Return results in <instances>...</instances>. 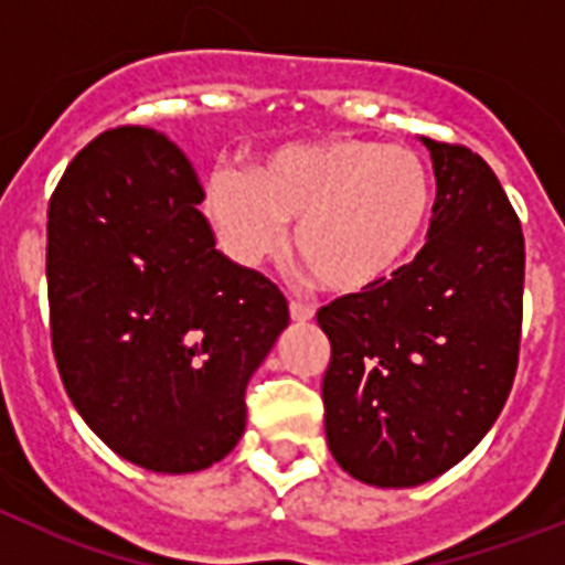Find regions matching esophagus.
I'll return each instance as SVG.
<instances>
[{
	"label": "esophagus",
	"instance_id": "esophagus-1",
	"mask_svg": "<svg viewBox=\"0 0 565 565\" xmlns=\"http://www.w3.org/2000/svg\"><path fill=\"white\" fill-rule=\"evenodd\" d=\"M288 311H291L294 322H311L313 319V308L306 306V302H299V299H291V302H288Z\"/></svg>",
	"mask_w": 565,
	"mask_h": 565
}]
</instances>
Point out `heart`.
<instances>
[{"mask_svg": "<svg viewBox=\"0 0 565 565\" xmlns=\"http://www.w3.org/2000/svg\"><path fill=\"white\" fill-rule=\"evenodd\" d=\"M436 181L418 152L367 138L286 143L248 174L217 169L206 214L234 259L277 257L297 221L294 248L331 291L359 297L404 271L430 234Z\"/></svg>", "mask_w": 565, "mask_h": 565, "instance_id": "obj_1", "label": "heart"}]
</instances>
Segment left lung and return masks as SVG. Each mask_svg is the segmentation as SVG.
Listing matches in <instances>:
<instances>
[{"mask_svg": "<svg viewBox=\"0 0 565 565\" xmlns=\"http://www.w3.org/2000/svg\"><path fill=\"white\" fill-rule=\"evenodd\" d=\"M436 172L430 234L387 286L319 308L331 339L326 436L344 472L418 487L495 424L518 371L523 228L481 154L424 138Z\"/></svg>", "mask_w": 565, "mask_h": 565, "instance_id": "8db88e82", "label": "left lung"}]
</instances>
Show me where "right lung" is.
<instances>
[{"instance_id":"obj_1","label":"right lung","mask_w":565,"mask_h":565,"mask_svg":"<svg viewBox=\"0 0 565 565\" xmlns=\"http://www.w3.org/2000/svg\"><path fill=\"white\" fill-rule=\"evenodd\" d=\"M183 149L115 127L47 209L50 342L89 430L152 472H198L246 427V384L288 326L271 279L214 248Z\"/></svg>"}]
</instances>
